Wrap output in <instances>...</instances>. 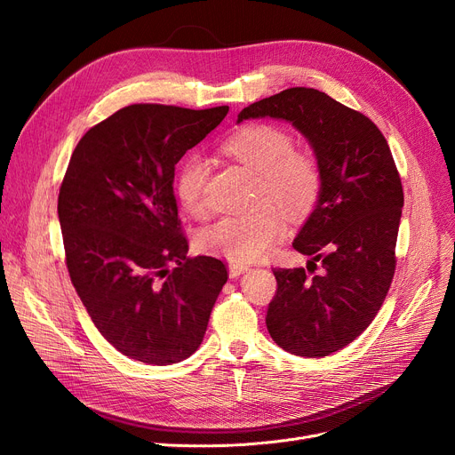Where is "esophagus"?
Instances as JSON below:
<instances>
[{"label":"esophagus","mask_w":455,"mask_h":455,"mask_svg":"<svg viewBox=\"0 0 455 455\" xmlns=\"http://www.w3.org/2000/svg\"><path fill=\"white\" fill-rule=\"evenodd\" d=\"M245 271H249V266L237 264V261H230V266H228V276L230 278H240Z\"/></svg>","instance_id":"obj_1"}]
</instances>
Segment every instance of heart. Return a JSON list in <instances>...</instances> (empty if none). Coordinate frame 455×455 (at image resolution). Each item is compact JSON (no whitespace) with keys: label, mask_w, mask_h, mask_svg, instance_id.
Masks as SVG:
<instances>
[{"label":"heart","mask_w":455,"mask_h":455,"mask_svg":"<svg viewBox=\"0 0 455 455\" xmlns=\"http://www.w3.org/2000/svg\"><path fill=\"white\" fill-rule=\"evenodd\" d=\"M225 151L259 177L258 197L278 206L291 218H302L314 208L321 191L317 162L293 151V140L283 129L254 124L235 132ZM208 164L199 155L182 160L175 175V191L188 212H203ZM275 206H264L249 215H230L208 227L201 249L247 264L264 258L285 232V221Z\"/></svg>","instance_id":"obj_1"}]
</instances>
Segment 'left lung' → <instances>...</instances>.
I'll list each match as a JSON object with an SVG mask.
<instances>
[{
    "mask_svg": "<svg viewBox=\"0 0 455 455\" xmlns=\"http://www.w3.org/2000/svg\"><path fill=\"white\" fill-rule=\"evenodd\" d=\"M291 124L314 151L321 191L293 249L321 259L323 273L275 269L278 283L266 324L295 355L323 357L371 324L395 275L403 191L384 134L360 112L315 88H288L245 107V119ZM309 271V269H307Z\"/></svg>",
    "mask_w": 455,
    "mask_h": 455,
    "instance_id": "8db88e82",
    "label": "left lung"
}]
</instances>
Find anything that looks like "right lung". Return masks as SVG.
I'll return each instance as SVG.
<instances>
[{
    "mask_svg": "<svg viewBox=\"0 0 455 455\" xmlns=\"http://www.w3.org/2000/svg\"><path fill=\"white\" fill-rule=\"evenodd\" d=\"M227 112L131 105L92 127L71 155L59 194L69 278L95 328L131 360L189 357L227 283L221 259L186 256L173 191L175 164Z\"/></svg>",
    "mask_w": 455,
    "mask_h": 455,
    "instance_id": "add662e5",
    "label": "right lung"
}]
</instances>
